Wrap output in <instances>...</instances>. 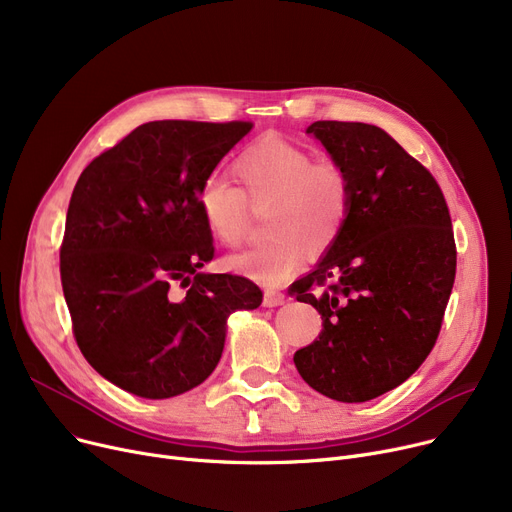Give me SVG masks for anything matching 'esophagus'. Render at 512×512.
<instances>
[{
	"label": "esophagus",
	"instance_id": "esophagus-1",
	"mask_svg": "<svg viewBox=\"0 0 512 512\" xmlns=\"http://www.w3.org/2000/svg\"><path fill=\"white\" fill-rule=\"evenodd\" d=\"M282 303H284V292L272 290V288L265 290V294H263V305L265 307H278Z\"/></svg>",
	"mask_w": 512,
	"mask_h": 512
}]
</instances>
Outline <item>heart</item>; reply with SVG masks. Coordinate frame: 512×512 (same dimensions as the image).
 Segmentation results:
<instances>
[{
  "label": "heart",
  "instance_id": "heart-1",
  "mask_svg": "<svg viewBox=\"0 0 512 512\" xmlns=\"http://www.w3.org/2000/svg\"><path fill=\"white\" fill-rule=\"evenodd\" d=\"M240 186L211 174L201 182L199 209L211 236L228 249L247 242L251 207H270L267 228L276 236L234 257L230 265L265 284H280L299 270L307 247L328 251L353 207V178L342 161L321 157L280 137H261L234 159Z\"/></svg>",
  "mask_w": 512,
  "mask_h": 512
}]
</instances>
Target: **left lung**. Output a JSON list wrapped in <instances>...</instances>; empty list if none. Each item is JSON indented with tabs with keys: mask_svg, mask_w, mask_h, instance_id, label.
I'll return each instance as SVG.
<instances>
[{
	"mask_svg": "<svg viewBox=\"0 0 512 512\" xmlns=\"http://www.w3.org/2000/svg\"><path fill=\"white\" fill-rule=\"evenodd\" d=\"M315 134L353 178V207L315 272L290 286L324 328L294 353L301 378L340 402L394 390L438 340L456 276L450 211L436 178L382 128L319 120Z\"/></svg>",
	"mask_w": 512,
	"mask_h": 512,
	"instance_id": "left-lung-1",
	"label": "left lung"
}]
</instances>
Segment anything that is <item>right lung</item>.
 <instances>
[{
	"mask_svg": "<svg viewBox=\"0 0 512 512\" xmlns=\"http://www.w3.org/2000/svg\"><path fill=\"white\" fill-rule=\"evenodd\" d=\"M253 122L157 120L134 128L80 174L60 276L72 334L91 367L143 398L178 396L218 365L226 319L261 288L199 272L215 255L201 182Z\"/></svg>",
	"mask_w": 512,
	"mask_h": 512,
	"instance_id": "add662e5",
	"label": "right lung"
}]
</instances>
